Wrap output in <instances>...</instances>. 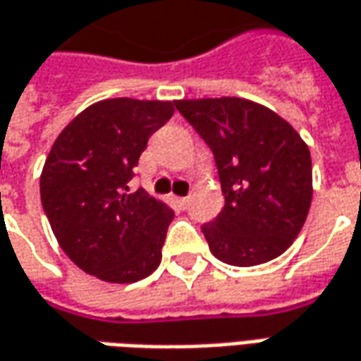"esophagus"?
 Masks as SVG:
<instances>
[{"mask_svg": "<svg viewBox=\"0 0 361 361\" xmlns=\"http://www.w3.org/2000/svg\"><path fill=\"white\" fill-rule=\"evenodd\" d=\"M189 203H191V197H181V199H180V205H181V209H188Z\"/></svg>", "mask_w": 361, "mask_h": 361, "instance_id": "obj_1", "label": "esophagus"}]
</instances>
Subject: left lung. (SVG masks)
Masks as SVG:
<instances>
[{"mask_svg": "<svg viewBox=\"0 0 361 361\" xmlns=\"http://www.w3.org/2000/svg\"><path fill=\"white\" fill-rule=\"evenodd\" d=\"M176 109L211 148L221 180L223 211L201 226L209 250L240 268L281 256L309 215V146L286 119L248 99H181Z\"/></svg>", "mask_w": 361, "mask_h": 361, "instance_id": "8db88e82", "label": "left lung"}]
</instances>
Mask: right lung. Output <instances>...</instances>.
<instances>
[{
	"mask_svg": "<svg viewBox=\"0 0 361 361\" xmlns=\"http://www.w3.org/2000/svg\"><path fill=\"white\" fill-rule=\"evenodd\" d=\"M173 115L172 102L115 97L68 125L40 176V201L60 248L85 274L135 283L162 259L173 211L128 189L148 138Z\"/></svg>",
	"mask_w": 361,
	"mask_h": 361,
	"instance_id": "1",
	"label": "right lung"
}]
</instances>
